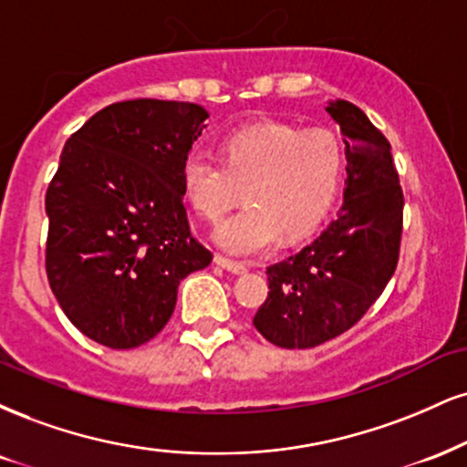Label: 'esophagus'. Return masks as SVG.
<instances>
[{
	"mask_svg": "<svg viewBox=\"0 0 467 467\" xmlns=\"http://www.w3.org/2000/svg\"><path fill=\"white\" fill-rule=\"evenodd\" d=\"M215 263L219 267H223L226 269V272H230V274H245L248 272V267L244 265V263H237V261H230V258H226V256H215Z\"/></svg>",
	"mask_w": 467,
	"mask_h": 467,
	"instance_id": "esophagus-1",
	"label": "esophagus"
}]
</instances>
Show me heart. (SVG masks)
Segmentation results:
<instances>
[{"mask_svg": "<svg viewBox=\"0 0 467 467\" xmlns=\"http://www.w3.org/2000/svg\"><path fill=\"white\" fill-rule=\"evenodd\" d=\"M223 151L226 161L209 150L189 151L182 187L200 215L219 219L237 184H248V206L213 230V241L234 256L261 254L283 233L297 237L311 230L333 204L344 173V150L328 130L254 123L230 134Z\"/></svg>", "mask_w": 467, "mask_h": 467, "instance_id": "obj_1", "label": "heart"}]
</instances>
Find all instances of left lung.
I'll return each instance as SVG.
<instances>
[{
	"label": "left lung",
	"instance_id": "1",
	"mask_svg": "<svg viewBox=\"0 0 467 467\" xmlns=\"http://www.w3.org/2000/svg\"><path fill=\"white\" fill-rule=\"evenodd\" d=\"M346 143L344 204L319 237L267 267L269 296L254 328L274 346L305 350L355 326L394 276L402 234V189L391 145L361 109L328 99Z\"/></svg>",
	"mask_w": 467,
	"mask_h": 467
}]
</instances>
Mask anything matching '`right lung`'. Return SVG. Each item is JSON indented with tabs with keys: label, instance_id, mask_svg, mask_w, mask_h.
I'll list each match as a JSON object with an SVG mask.
<instances>
[{
	"label": "right lung",
	"instance_id": "right-lung-1",
	"mask_svg": "<svg viewBox=\"0 0 467 467\" xmlns=\"http://www.w3.org/2000/svg\"><path fill=\"white\" fill-rule=\"evenodd\" d=\"M206 117L198 104L130 99L67 139L45 195V267L88 339L112 350L150 341L170 322L180 283L211 265L182 202V162Z\"/></svg>",
	"mask_w": 467,
	"mask_h": 467
}]
</instances>
